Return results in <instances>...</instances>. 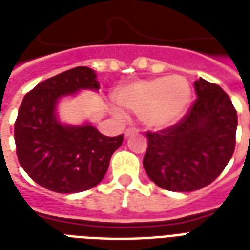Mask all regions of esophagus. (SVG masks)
<instances>
[{
	"label": "esophagus",
	"mask_w": 250,
	"mask_h": 250,
	"mask_svg": "<svg viewBox=\"0 0 250 250\" xmlns=\"http://www.w3.org/2000/svg\"><path fill=\"white\" fill-rule=\"evenodd\" d=\"M136 132H138V130H136V128H134V127H128V128L125 131V135L130 136V135H132V134H136Z\"/></svg>",
	"instance_id": "esophagus-1"
}]
</instances>
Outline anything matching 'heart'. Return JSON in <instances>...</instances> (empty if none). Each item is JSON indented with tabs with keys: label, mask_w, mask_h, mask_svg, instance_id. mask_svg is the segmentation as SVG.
<instances>
[{
	"label": "heart",
	"mask_w": 250,
	"mask_h": 250,
	"mask_svg": "<svg viewBox=\"0 0 250 250\" xmlns=\"http://www.w3.org/2000/svg\"><path fill=\"white\" fill-rule=\"evenodd\" d=\"M118 103L141 116L152 128H162L174 123L190 99V87L181 76H163L139 80L122 88Z\"/></svg>",
	"instance_id": "heart-1"
}]
</instances>
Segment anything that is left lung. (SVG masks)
<instances>
[{
  "label": "left lung",
  "mask_w": 250,
  "mask_h": 250,
  "mask_svg": "<svg viewBox=\"0 0 250 250\" xmlns=\"http://www.w3.org/2000/svg\"><path fill=\"white\" fill-rule=\"evenodd\" d=\"M197 99L178 123L147 131L143 166L148 178L170 191H194L210 185L236 147L237 111L214 83H194Z\"/></svg>",
  "instance_id": "left-lung-1"
}]
</instances>
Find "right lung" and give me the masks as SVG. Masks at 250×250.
<instances>
[{
  "instance_id": "1",
  "label": "right lung",
  "mask_w": 250,
  "mask_h": 250,
  "mask_svg": "<svg viewBox=\"0 0 250 250\" xmlns=\"http://www.w3.org/2000/svg\"><path fill=\"white\" fill-rule=\"evenodd\" d=\"M84 88L99 89L96 75L88 66L39 83L24 96L14 123L21 167L40 186L56 193H79L96 186L123 143V135L105 136L89 125L69 127L57 122V99Z\"/></svg>"
}]
</instances>
